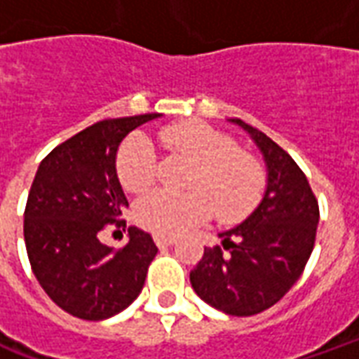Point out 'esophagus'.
Here are the masks:
<instances>
[{
    "mask_svg": "<svg viewBox=\"0 0 359 359\" xmlns=\"http://www.w3.org/2000/svg\"><path fill=\"white\" fill-rule=\"evenodd\" d=\"M175 236H165V234H154V242H156L159 248H167V246H172L175 244Z\"/></svg>",
    "mask_w": 359,
    "mask_h": 359,
    "instance_id": "1",
    "label": "esophagus"
}]
</instances>
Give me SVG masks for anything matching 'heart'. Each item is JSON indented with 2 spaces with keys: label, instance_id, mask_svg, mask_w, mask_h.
Instances as JSON below:
<instances>
[{
  "label": "heart",
  "instance_id": "b5f03b06",
  "mask_svg": "<svg viewBox=\"0 0 359 359\" xmlns=\"http://www.w3.org/2000/svg\"><path fill=\"white\" fill-rule=\"evenodd\" d=\"M165 146L187 154L196 161L188 187L175 194L156 190L134 205V221L149 233L172 236L202 223L217 210L225 223L248 217L262 200L265 171L256 157L238 149L229 134L202 121H182L159 130ZM117 177L133 194L146 192L157 175L154 144L146 134H133L117 151Z\"/></svg>",
  "mask_w": 359,
  "mask_h": 359
}]
</instances>
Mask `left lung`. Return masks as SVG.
Wrapping results in <instances>:
<instances>
[{"instance_id":"obj_1","label":"left lung","mask_w":359,"mask_h":359,"mask_svg":"<svg viewBox=\"0 0 359 359\" xmlns=\"http://www.w3.org/2000/svg\"><path fill=\"white\" fill-rule=\"evenodd\" d=\"M248 130L267 163V190L242 225L221 233L223 246L203 250L190 271L194 292L205 304L236 317L275 306L300 278L316 244L319 203L292 157L252 125Z\"/></svg>"}]
</instances>
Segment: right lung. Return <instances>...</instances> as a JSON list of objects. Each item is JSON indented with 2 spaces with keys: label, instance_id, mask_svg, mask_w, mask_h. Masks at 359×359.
I'll use <instances>...</instances> for the list:
<instances>
[{
  "label": "right lung",
  "instance_id": "right-lung-1",
  "mask_svg": "<svg viewBox=\"0 0 359 359\" xmlns=\"http://www.w3.org/2000/svg\"><path fill=\"white\" fill-rule=\"evenodd\" d=\"M159 117L103 118L43 157L25 208V244L43 292L67 313L102 321L128 308L148 275L157 246L148 233L128 229L123 248L100 242L107 225L123 226L128 208L115 169L121 140Z\"/></svg>",
  "mask_w": 359,
  "mask_h": 359
}]
</instances>
